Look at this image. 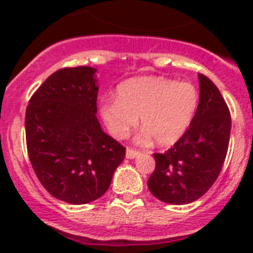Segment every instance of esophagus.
<instances>
[{"label": "esophagus", "instance_id": "esophagus-1", "mask_svg": "<svg viewBox=\"0 0 253 253\" xmlns=\"http://www.w3.org/2000/svg\"><path fill=\"white\" fill-rule=\"evenodd\" d=\"M139 155V152L136 150H132V148H127L126 150V158L127 159H135Z\"/></svg>", "mask_w": 253, "mask_h": 253}]
</instances>
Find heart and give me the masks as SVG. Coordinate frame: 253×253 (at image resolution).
<instances>
[{"instance_id": "heart-1", "label": "heart", "mask_w": 253, "mask_h": 253, "mask_svg": "<svg viewBox=\"0 0 253 253\" xmlns=\"http://www.w3.org/2000/svg\"><path fill=\"white\" fill-rule=\"evenodd\" d=\"M200 94L190 83H177L166 77L139 76L123 81L117 98L99 101V115L115 138H125L140 123L139 139L155 138L162 146L177 142L186 132L198 109Z\"/></svg>"}]
</instances>
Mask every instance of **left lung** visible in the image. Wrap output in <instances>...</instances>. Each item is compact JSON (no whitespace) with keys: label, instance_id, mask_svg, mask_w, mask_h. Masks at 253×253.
I'll return each mask as SVG.
<instances>
[{"label":"left lung","instance_id":"obj_1","mask_svg":"<svg viewBox=\"0 0 253 253\" xmlns=\"http://www.w3.org/2000/svg\"><path fill=\"white\" fill-rule=\"evenodd\" d=\"M200 103L190 126L164 154H154L156 168L148 189L158 200L186 205L202 197L215 182L227 155L231 117L211 80L198 75Z\"/></svg>","mask_w":253,"mask_h":253}]
</instances>
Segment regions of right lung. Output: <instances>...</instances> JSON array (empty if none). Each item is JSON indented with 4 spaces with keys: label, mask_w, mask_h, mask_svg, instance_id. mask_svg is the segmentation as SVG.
Masks as SVG:
<instances>
[{
    "label": "right lung",
    "mask_w": 253,
    "mask_h": 253,
    "mask_svg": "<svg viewBox=\"0 0 253 253\" xmlns=\"http://www.w3.org/2000/svg\"><path fill=\"white\" fill-rule=\"evenodd\" d=\"M91 67L52 73L26 109V143L34 172L47 192L72 205L103 196L126 148L97 118L98 79Z\"/></svg>",
    "instance_id": "1"
}]
</instances>
